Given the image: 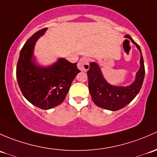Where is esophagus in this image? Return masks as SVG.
<instances>
[{
    "mask_svg": "<svg viewBox=\"0 0 157 157\" xmlns=\"http://www.w3.org/2000/svg\"><path fill=\"white\" fill-rule=\"evenodd\" d=\"M78 68L82 71H88L89 69V59L86 57L80 59L78 63Z\"/></svg>",
    "mask_w": 157,
    "mask_h": 157,
    "instance_id": "1",
    "label": "esophagus"
}]
</instances>
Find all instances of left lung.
<instances>
[{
    "mask_svg": "<svg viewBox=\"0 0 157 157\" xmlns=\"http://www.w3.org/2000/svg\"><path fill=\"white\" fill-rule=\"evenodd\" d=\"M125 38L130 39L136 45L140 53V67L137 72L135 82L132 85L127 87L111 85L103 78L101 68L95 62L90 63V68L87 72L92 101L98 106L108 110H119L128 104L139 93L144 78V64L140 47L129 35H125Z\"/></svg>",
    "mask_w": 157,
    "mask_h": 157,
    "instance_id": "1",
    "label": "left lung"
}]
</instances>
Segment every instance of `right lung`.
<instances>
[{"label":"right lung","mask_w":157,"mask_h":157,"mask_svg":"<svg viewBox=\"0 0 157 157\" xmlns=\"http://www.w3.org/2000/svg\"><path fill=\"white\" fill-rule=\"evenodd\" d=\"M47 28L31 36L19 54L17 66V78L23 96L31 103L42 109H49L63 103L72 81L80 72L77 63H72L64 58L48 67L38 66L33 57L37 40Z\"/></svg>","instance_id":"add662e5"}]
</instances>
